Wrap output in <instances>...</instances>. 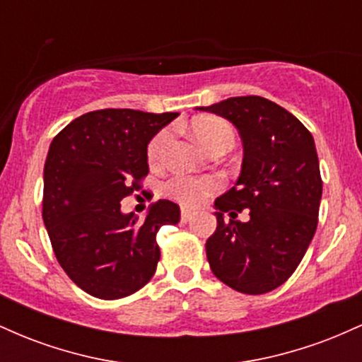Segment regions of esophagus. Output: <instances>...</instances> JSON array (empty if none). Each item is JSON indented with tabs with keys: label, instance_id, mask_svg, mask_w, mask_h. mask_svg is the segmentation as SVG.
Returning <instances> with one entry per match:
<instances>
[{
	"label": "esophagus",
	"instance_id": "obj_1",
	"mask_svg": "<svg viewBox=\"0 0 362 362\" xmlns=\"http://www.w3.org/2000/svg\"><path fill=\"white\" fill-rule=\"evenodd\" d=\"M192 211L190 209H182V214H180V218H182V221H190V218H192Z\"/></svg>",
	"mask_w": 362,
	"mask_h": 362
}]
</instances>
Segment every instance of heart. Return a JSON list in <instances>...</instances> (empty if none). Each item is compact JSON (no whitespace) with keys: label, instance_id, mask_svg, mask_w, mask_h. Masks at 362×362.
<instances>
[{"label":"heart","instance_id":"obj_1","mask_svg":"<svg viewBox=\"0 0 362 362\" xmlns=\"http://www.w3.org/2000/svg\"><path fill=\"white\" fill-rule=\"evenodd\" d=\"M192 132L195 139L202 144L206 149H213L221 144H233L235 132L233 127L223 119L216 117H201L195 119L192 122ZM170 132L167 129L156 132L151 141L148 143L146 148V158L148 163L151 167L161 163L163 160V149L167 144ZM221 189V182L213 175H202V177H192V175H173L168 178L163 184V192L168 195L173 201L180 202L184 206H199L206 201L209 195H213Z\"/></svg>","mask_w":362,"mask_h":362}]
</instances>
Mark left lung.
<instances>
[{
    "label": "left lung",
    "mask_w": 362,
    "mask_h": 362,
    "mask_svg": "<svg viewBox=\"0 0 362 362\" xmlns=\"http://www.w3.org/2000/svg\"><path fill=\"white\" fill-rule=\"evenodd\" d=\"M201 110L233 122L245 148L238 182L216 199L218 226L206 242L207 262L231 289L269 293L293 276L318 226L323 182L313 136L291 112L257 95ZM245 209L247 223L235 219Z\"/></svg>",
    "instance_id": "1"
}]
</instances>
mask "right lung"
<instances>
[{
    "label": "right lung",
    "mask_w": 362,
    "mask_h": 362,
    "mask_svg": "<svg viewBox=\"0 0 362 362\" xmlns=\"http://www.w3.org/2000/svg\"><path fill=\"white\" fill-rule=\"evenodd\" d=\"M177 115L102 109L74 119L52 139L42 219L62 271L91 296L120 300L155 276L156 233L180 221V207L161 199L139 221L120 213V201L143 187L149 139Z\"/></svg>",
    "instance_id": "add662e5"
}]
</instances>
